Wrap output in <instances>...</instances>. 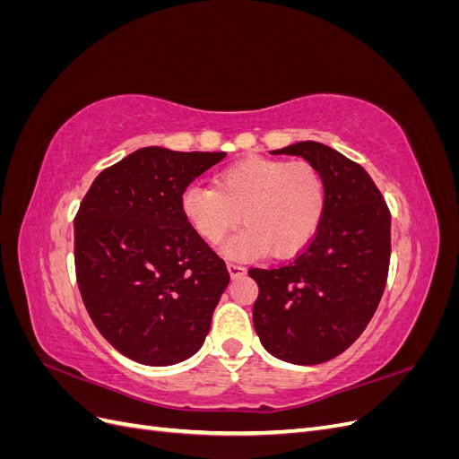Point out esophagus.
<instances>
[{
	"mask_svg": "<svg viewBox=\"0 0 459 459\" xmlns=\"http://www.w3.org/2000/svg\"><path fill=\"white\" fill-rule=\"evenodd\" d=\"M228 272L231 277H241L245 273V266L238 262H228Z\"/></svg>",
	"mask_w": 459,
	"mask_h": 459,
	"instance_id": "1",
	"label": "esophagus"
}]
</instances>
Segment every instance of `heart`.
<instances>
[{
  "label": "heart",
  "instance_id": "b5f03b06",
  "mask_svg": "<svg viewBox=\"0 0 459 459\" xmlns=\"http://www.w3.org/2000/svg\"><path fill=\"white\" fill-rule=\"evenodd\" d=\"M325 208L327 184L317 166L256 155L221 170L216 187L191 184L182 193L184 216L206 243L221 241L243 221L221 247L230 258L300 253L322 226Z\"/></svg>",
  "mask_w": 459,
  "mask_h": 459
}]
</instances>
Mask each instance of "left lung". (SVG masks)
Instances as JSON below:
<instances>
[{
    "mask_svg": "<svg viewBox=\"0 0 459 459\" xmlns=\"http://www.w3.org/2000/svg\"><path fill=\"white\" fill-rule=\"evenodd\" d=\"M272 152L317 166L327 208L295 260L248 270L258 283L253 322L270 354L314 366L349 349L379 307L391 262V211L362 166L335 149L299 142Z\"/></svg>",
    "mask_w": 459,
    "mask_h": 459,
    "instance_id": "1",
    "label": "left lung"
}]
</instances>
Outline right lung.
Instances as JSON below:
<instances>
[{"instance_id": "obj_1", "label": "right lung", "mask_w": 459, "mask_h": 459, "mask_svg": "<svg viewBox=\"0 0 459 459\" xmlns=\"http://www.w3.org/2000/svg\"><path fill=\"white\" fill-rule=\"evenodd\" d=\"M226 157L143 147L93 179L74 218L82 300L97 331L145 366L195 354L230 272L189 226L184 189Z\"/></svg>"}]
</instances>
